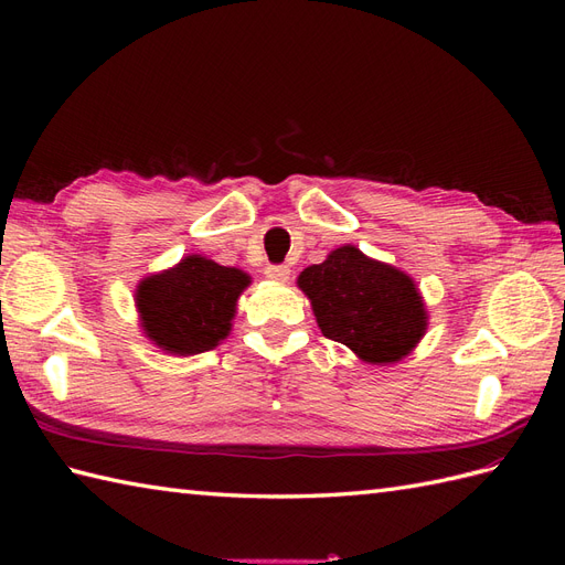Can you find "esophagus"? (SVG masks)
<instances>
[{"mask_svg": "<svg viewBox=\"0 0 565 565\" xmlns=\"http://www.w3.org/2000/svg\"><path fill=\"white\" fill-rule=\"evenodd\" d=\"M266 278L273 282H287L289 280V268L287 266H268Z\"/></svg>", "mask_w": 565, "mask_h": 565, "instance_id": "1", "label": "esophagus"}]
</instances>
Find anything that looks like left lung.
<instances>
[{"label":"left lung","mask_w":565,"mask_h":565,"mask_svg":"<svg viewBox=\"0 0 565 565\" xmlns=\"http://www.w3.org/2000/svg\"><path fill=\"white\" fill-rule=\"evenodd\" d=\"M297 287L309 297L320 332L367 365H393L413 353L429 328L417 282L355 245L337 247L303 268Z\"/></svg>","instance_id":"obj_1"}]
</instances>
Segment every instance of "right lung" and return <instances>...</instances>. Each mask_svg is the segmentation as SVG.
<instances>
[{
	"instance_id": "add662e5",
	"label": "right lung",
	"mask_w": 565,
	"mask_h": 565,
	"mask_svg": "<svg viewBox=\"0 0 565 565\" xmlns=\"http://www.w3.org/2000/svg\"><path fill=\"white\" fill-rule=\"evenodd\" d=\"M249 282V273L241 268L188 254L136 285L139 328L167 355L212 351L231 334L237 299Z\"/></svg>"
}]
</instances>
